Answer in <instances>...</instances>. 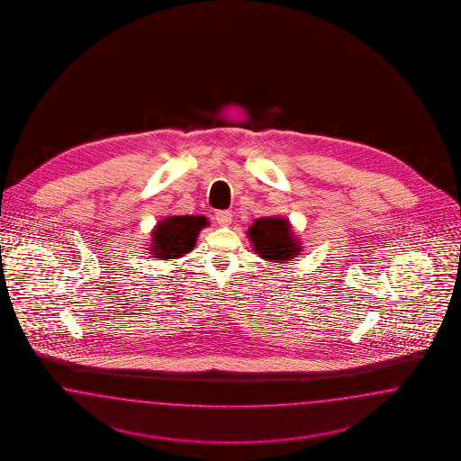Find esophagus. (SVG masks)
<instances>
[{
  "instance_id": "1",
  "label": "esophagus",
  "mask_w": 461,
  "mask_h": 461,
  "mask_svg": "<svg viewBox=\"0 0 461 461\" xmlns=\"http://www.w3.org/2000/svg\"><path fill=\"white\" fill-rule=\"evenodd\" d=\"M214 220H216V223L220 224V226H228V224L231 223V220H233L231 211H216L214 212Z\"/></svg>"
}]
</instances>
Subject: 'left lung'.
<instances>
[{
	"instance_id": "1",
	"label": "left lung",
	"mask_w": 461,
	"mask_h": 461,
	"mask_svg": "<svg viewBox=\"0 0 461 461\" xmlns=\"http://www.w3.org/2000/svg\"><path fill=\"white\" fill-rule=\"evenodd\" d=\"M253 249L260 257L285 264L297 255L299 245L291 233L289 221L284 218H260L249 230Z\"/></svg>"
}]
</instances>
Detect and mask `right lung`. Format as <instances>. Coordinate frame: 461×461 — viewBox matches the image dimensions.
<instances>
[{
  "instance_id": "obj_1",
  "label": "right lung",
  "mask_w": 461,
  "mask_h": 461,
  "mask_svg": "<svg viewBox=\"0 0 461 461\" xmlns=\"http://www.w3.org/2000/svg\"><path fill=\"white\" fill-rule=\"evenodd\" d=\"M206 224L204 216H172L160 221L152 237V255L162 260L182 257L194 249L195 238Z\"/></svg>"
}]
</instances>
